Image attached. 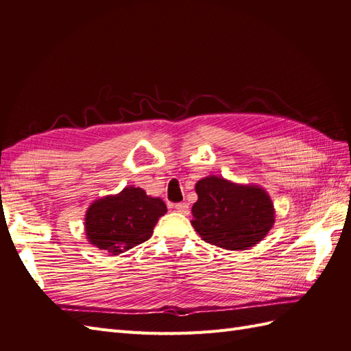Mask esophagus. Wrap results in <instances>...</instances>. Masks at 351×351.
<instances>
[{
    "label": "esophagus",
    "mask_w": 351,
    "mask_h": 351,
    "mask_svg": "<svg viewBox=\"0 0 351 351\" xmlns=\"http://www.w3.org/2000/svg\"><path fill=\"white\" fill-rule=\"evenodd\" d=\"M175 209H176L179 213H182V215H188V213H190V206H188L186 203H176V204H175Z\"/></svg>",
    "instance_id": "1"
}]
</instances>
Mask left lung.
<instances>
[{
    "instance_id": "1",
    "label": "left lung",
    "mask_w": 351,
    "mask_h": 351,
    "mask_svg": "<svg viewBox=\"0 0 351 351\" xmlns=\"http://www.w3.org/2000/svg\"><path fill=\"white\" fill-rule=\"evenodd\" d=\"M193 227L206 243L245 250L259 243L276 221L274 204L258 185H240L221 176H206L195 184Z\"/></svg>"
}]
</instances>
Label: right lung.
Instances as JSON below:
<instances>
[{"label":"right lung","instance_id":"1","mask_svg":"<svg viewBox=\"0 0 351 351\" xmlns=\"http://www.w3.org/2000/svg\"><path fill=\"white\" fill-rule=\"evenodd\" d=\"M166 212V204L158 197L147 195L142 188L125 186L121 193L88 206L86 236L90 245L119 255L147 241Z\"/></svg>","mask_w":351,"mask_h":351}]
</instances>
